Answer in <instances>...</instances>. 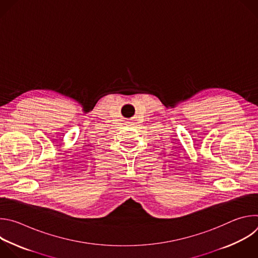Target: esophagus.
<instances>
[{
	"instance_id": "34e87169",
	"label": "esophagus",
	"mask_w": 258,
	"mask_h": 258,
	"mask_svg": "<svg viewBox=\"0 0 258 258\" xmlns=\"http://www.w3.org/2000/svg\"><path fill=\"white\" fill-rule=\"evenodd\" d=\"M128 122H130V121H128ZM127 124H128V123H127Z\"/></svg>"
}]
</instances>
